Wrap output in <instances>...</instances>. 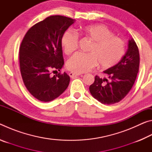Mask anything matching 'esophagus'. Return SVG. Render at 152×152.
<instances>
[{
  "mask_svg": "<svg viewBox=\"0 0 152 152\" xmlns=\"http://www.w3.org/2000/svg\"><path fill=\"white\" fill-rule=\"evenodd\" d=\"M79 75H80V74L72 72H70L69 73V76H70L71 77V78H74V77L78 76H79Z\"/></svg>",
  "mask_w": 152,
  "mask_h": 152,
  "instance_id": "esophagus-1",
  "label": "esophagus"
}]
</instances>
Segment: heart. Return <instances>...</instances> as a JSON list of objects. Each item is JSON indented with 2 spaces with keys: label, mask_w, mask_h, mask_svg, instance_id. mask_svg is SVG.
I'll use <instances>...</instances> for the list:
<instances>
[{
  "label": "heart",
  "mask_w": 152,
  "mask_h": 152,
  "mask_svg": "<svg viewBox=\"0 0 152 152\" xmlns=\"http://www.w3.org/2000/svg\"><path fill=\"white\" fill-rule=\"evenodd\" d=\"M80 35L92 41L89 53L77 52L67 61L69 70L75 73L88 72L97 65V61L103 69H109L119 62L124 56L125 43L104 25H91L76 31ZM78 37L72 31H66L61 38V45L66 54H70L76 50Z\"/></svg>",
  "instance_id": "b5f03b06"
}]
</instances>
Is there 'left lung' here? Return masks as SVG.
<instances>
[{
  "label": "left lung",
  "mask_w": 152,
  "mask_h": 152,
  "mask_svg": "<svg viewBox=\"0 0 152 152\" xmlns=\"http://www.w3.org/2000/svg\"><path fill=\"white\" fill-rule=\"evenodd\" d=\"M140 67V53L133 39L129 40L128 49L119 63L103 72L109 79L95 76L89 87L91 94L102 104H111L127 95L134 84Z\"/></svg>",
  "instance_id": "left-lung-1"
}]
</instances>
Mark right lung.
I'll list each match as a JSON object with an SVG mask.
<instances>
[{
    "label": "right lung",
    "mask_w": 152,
    "mask_h": 152,
    "mask_svg": "<svg viewBox=\"0 0 152 152\" xmlns=\"http://www.w3.org/2000/svg\"><path fill=\"white\" fill-rule=\"evenodd\" d=\"M75 20L53 15L28 30L19 49L20 71L27 89L37 100L50 102L68 88L70 76L60 72L64 64L61 38Z\"/></svg>",
    "instance_id": "right-lung-1"
}]
</instances>
